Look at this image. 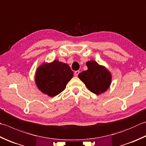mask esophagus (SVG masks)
<instances>
[{"instance_id": "34e87169", "label": "esophagus", "mask_w": 146, "mask_h": 146, "mask_svg": "<svg viewBox=\"0 0 146 146\" xmlns=\"http://www.w3.org/2000/svg\"><path fill=\"white\" fill-rule=\"evenodd\" d=\"M79 73H80V71H75V73H74V75H75V76H77L78 75Z\"/></svg>"}]
</instances>
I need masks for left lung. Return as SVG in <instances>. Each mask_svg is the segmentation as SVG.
Wrapping results in <instances>:
<instances>
[{
	"mask_svg": "<svg viewBox=\"0 0 146 146\" xmlns=\"http://www.w3.org/2000/svg\"><path fill=\"white\" fill-rule=\"evenodd\" d=\"M86 65L87 70L79 73L78 78L90 92L97 95L106 92L111 84L112 76L110 71L93 60L87 61Z\"/></svg>",
	"mask_w": 146,
	"mask_h": 146,
	"instance_id": "left-lung-1",
	"label": "left lung"
}]
</instances>
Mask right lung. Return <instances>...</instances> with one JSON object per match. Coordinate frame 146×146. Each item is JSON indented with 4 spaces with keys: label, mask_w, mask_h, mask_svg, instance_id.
Wrapping results in <instances>:
<instances>
[{
    "label": "right lung",
    "mask_w": 146,
    "mask_h": 146,
    "mask_svg": "<svg viewBox=\"0 0 146 146\" xmlns=\"http://www.w3.org/2000/svg\"><path fill=\"white\" fill-rule=\"evenodd\" d=\"M73 76V72L69 65L54 60L39 66L35 72V82L42 93L54 97L65 89Z\"/></svg>",
    "instance_id": "right-lung-1"
}]
</instances>
